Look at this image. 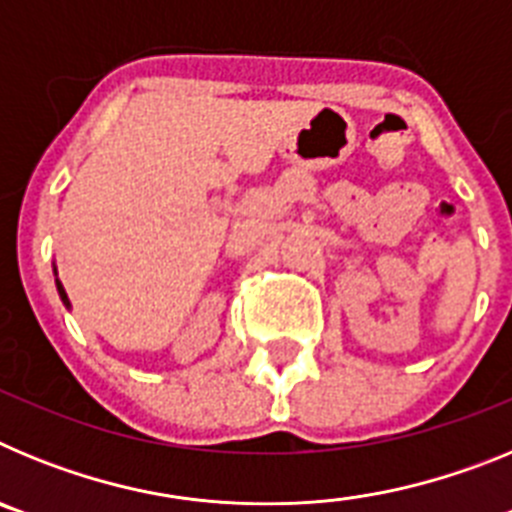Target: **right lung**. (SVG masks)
<instances>
[{"instance_id":"add662e5","label":"right lung","mask_w":512,"mask_h":512,"mask_svg":"<svg viewBox=\"0 0 512 512\" xmlns=\"http://www.w3.org/2000/svg\"><path fill=\"white\" fill-rule=\"evenodd\" d=\"M56 287H58V295H61V300H63V305H66V307H71V302H69V297H66V289H63V284H61V282H58V279H56Z\"/></svg>"}]
</instances>
